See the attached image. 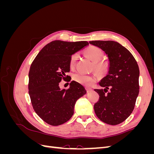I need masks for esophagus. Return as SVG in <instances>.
Returning a JSON list of instances; mask_svg holds the SVG:
<instances>
[{
    "mask_svg": "<svg viewBox=\"0 0 154 154\" xmlns=\"http://www.w3.org/2000/svg\"><path fill=\"white\" fill-rule=\"evenodd\" d=\"M86 90H87V92H90L92 91V88H86Z\"/></svg>",
    "mask_w": 154,
    "mask_h": 154,
    "instance_id": "esophagus-1",
    "label": "esophagus"
}]
</instances>
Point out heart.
<instances>
[{
    "mask_svg": "<svg viewBox=\"0 0 154 154\" xmlns=\"http://www.w3.org/2000/svg\"><path fill=\"white\" fill-rule=\"evenodd\" d=\"M84 54L86 57L92 62L93 69L97 73L102 74L107 71L109 69V63L105 60H101L103 57V53L101 49L96 46H91L85 50ZM77 58V54H73L71 56L69 60L70 67L72 68L74 67ZM72 79L74 81L87 87H92L96 81L95 76H86L81 74H74Z\"/></svg>",
    "mask_w": 154,
    "mask_h": 154,
    "instance_id": "1",
    "label": "heart"
}]
</instances>
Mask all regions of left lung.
<instances>
[{"label":"left lung","mask_w":154,"mask_h":154,"mask_svg":"<svg viewBox=\"0 0 154 154\" xmlns=\"http://www.w3.org/2000/svg\"><path fill=\"white\" fill-rule=\"evenodd\" d=\"M89 43L103 50L109 61L108 73L99 82L105 88L94 89L100 96L94 105L95 114L106 124L118 125L131 114L139 94L137 63L131 53L117 42L95 40Z\"/></svg>","instance_id":"1"}]
</instances>
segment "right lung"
<instances>
[{
  "label": "right lung",
  "mask_w": 154,
  "mask_h": 154,
  "mask_svg": "<svg viewBox=\"0 0 154 154\" xmlns=\"http://www.w3.org/2000/svg\"><path fill=\"white\" fill-rule=\"evenodd\" d=\"M88 44L87 41H53L31 64L28 85L31 103L37 115L50 125H60L71 119L76 101L86 94L85 88L75 81L67 90L61 89L59 83L67 78L71 56Z\"/></svg>",
  "instance_id": "1"
}]
</instances>
